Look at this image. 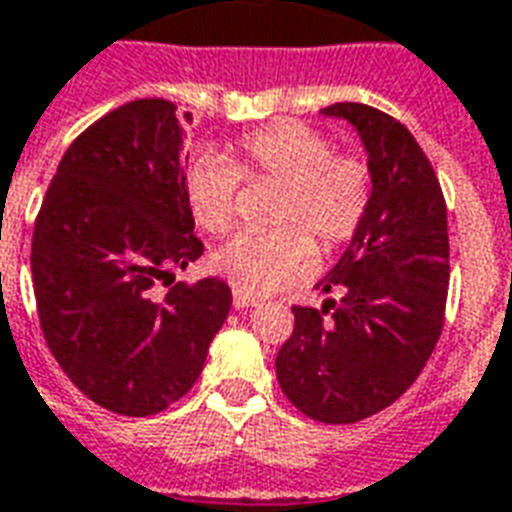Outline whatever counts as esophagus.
<instances>
[{
    "label": "esophagus",
    "instance_id": "obj_1",
    "mask_svg": "<svg viewBox=\"0 0 512 512\" xmlns=\"http://www.w3.org/2000/svg\"><path fill=\"white\" fill-rule=\"evenodd\" d=\"M233 306L244 311V308L257 306V300L255 298H247V295H241V292H233Z\"/></svg>",
    "mask_w": 512,
    "mask_h": 512
}]
</instances>
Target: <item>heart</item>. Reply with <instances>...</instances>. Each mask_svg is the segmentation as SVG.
<instances>
[{"label": "heart", "mask_w": 512, "mask_h": 512, "mask_svg": "<svg viewBox=\"0 0 512 512\" xmlns=\"http://www.w3.org/2000/svg\"><path fill=\"white\" fill-rule=\"evenodd\" d=\"M284 185L276 225L268 236H236L214 252V271L241 295L263 298L300 282L319 252L346 247L370 206V169L357 155H335L333 142L298 120H279L241 136L230 158L198 155L185 174L195 222L222 236L236 222L239 182Z\"/></svg>", "instance_id": "1"}]
</instances>
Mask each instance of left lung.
<instances>
[{
  "label": "left lung",
  "instance_id": "8db88e82",
  "mask_svg": "<svg viewBox=\"0 0 512 512\" xmlns=\"http://www.w3.org/2000/svg\"><path fill=\"white\" fill-rule=\"evenodd\" d=\"M360 134L370 206L317 290L322 308L292 306L295 330L276 354L279 386L300 413L354 424L384 411L419 378L443 330L448 220L432 163L395 117L341 101L322 109Z\"/></svg>",
  "mask_w": 512,
  "mask_h": 512
}]
</instances>
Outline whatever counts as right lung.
Instances as JSON below:
<instances>
[{
	"mask_svg": "<svg viewBox=\"0 0 512 512\" xmlns=\"http://www.w3.org/2000/svg\"><path fill=\"white\" fill-rule=\"evenodd\" d=\"M166 99H136L77 136L39 206L31 282L48 349L72 384L120 416H152L190 392L228 319L220 279L177 282L195 263L185 128Z\"/></svg>",
	"mask_w": 512,
	"mask_h": 512,
	"instance_id": "obj_1",
	"label": "right lung"
}]
</instances>
